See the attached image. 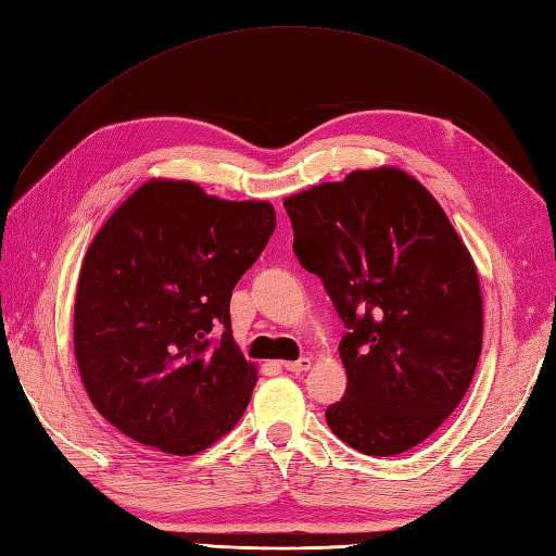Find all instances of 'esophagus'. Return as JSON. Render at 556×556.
Returning a JSON list of instances; mask_svg holds the SVG:
<instances>
[{"label": "esophagus", "instance_id": "obj_1", "mask_svg": "<svg viewBox=\"0 0 556 556\" xmlns=\"http://www.w3.org/2000/svg\"><path fill=\"white\" fill-rule=\"evenodd\" d=\"M285 365V370H289V372H305L313 365V361L311 358H299V361H287V363H281Z\"/></svg>", "mask_w": 556, "mask_h": 556}]
</instances>
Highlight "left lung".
Instances as JSON below:
<instances>
[{
    "mask_svg": "<svg viewBox=\"0 0 556 556\" xmlns=\"http://www.w3.org/2000/svg\"><path fill=\"white\" fill-rule=\"evenodd\" d=\"M299 263L349 332L346 394L325 418L368 456L418 446L466 396L482 349L473 257L446 212L396 167L351 172L285 200Z\"/></svg>",
    "mask_w": 556,
    "mask_h": 556,
    "instance_id": "obj_1",
    "label": "left lung"
}]
</instances>
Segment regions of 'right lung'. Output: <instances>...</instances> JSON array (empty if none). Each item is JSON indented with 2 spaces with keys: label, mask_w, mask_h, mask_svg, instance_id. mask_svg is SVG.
<instances>
[{
  "label": "right lung",
  "mask_w": 556,
  "mask_h": 556,
  "mask_svg": "<svg viewBox=\"0 0 556 556\" xmlns=\"http://www.w3.org/2000/svg\"><path fill=\"white\" fill-rule=\"evenodd\" d=\"M275 227L265 200L174 179L146 181L114 210L83 257L74 305L78 372L104 420L174 456L239 422L257 368L236 346L229 301Z\"/></svg>",
  "instance_id": "add662e5"
}]
</instances>
